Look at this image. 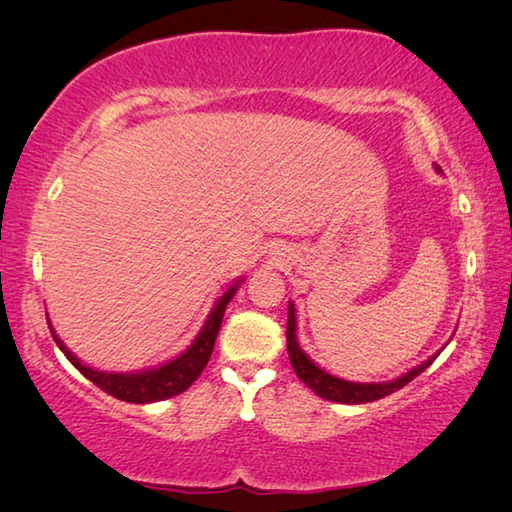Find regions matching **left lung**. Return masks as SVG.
<instances>
[{
	"label": "left lung",
	"instance_id": "obj_1",
	"mask_svg": "<svg viewBox=\"0 0 512 512\" xmlns=\"http://www.w3.org/2000/svg\"><path fill=\"white\" fill-rule=\"evenodd\" d=\"M296 329H298L296 307H293V302H291L289 320H287V350H289L291 366H293V370H296V375L302 379V384H307L318 397H323V400H329V402H339V404H366V402H375V400H381V397L400 391V388L409 384L411 379H415L420 372L427 370L440 354V350H438L433 357L420 363V366L411 368L406 375L397 377L393 381H381V384H357V381H345V379L329 375V372H325L323 368H318L316 363L311 361L298 345Z\"/></svg>",
	"mask_w": 512,
	"mask_h": 512
}]
</instances>
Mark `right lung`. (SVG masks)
I'll return each instance as SVG.
<instances>
[{
  "label": "right lung",
  "instance_id": "1",
  "mask_svg": "<svg viewBox=\"0 0 512 512\" xmlns=\"http://www.w3.org/2000/svg\"><path fill=\"white\" fill-rule=\"evenodd\" d=\"M244 282V277L232 284V287L223 293V296L214 302V307L207 316L205 325L198 336L194 339V343L189 348L178 354L176 359H171L167 363H162L158 368H149V370H140V372H101L94 370L90 366H85L79 359L69 352L63 341L58 339V334L54 332V327L49 323L51 336L60 350H63L65 357L72 361V366L81 372L83 377H88L92 384H97L101 391H106L108 395L117 397L121 402H133V404H151V402H160V400H169V397L178 395L187 391L189 386L194 384L201 375L203 368L207 366V361L212 357L214 350V341L216 334H219L221 320L225 314V307L228 302L235 296L239 284Z\"/></svg>",
  "mask_w": 512,
  "mask_h": 512
}]
</instances>
